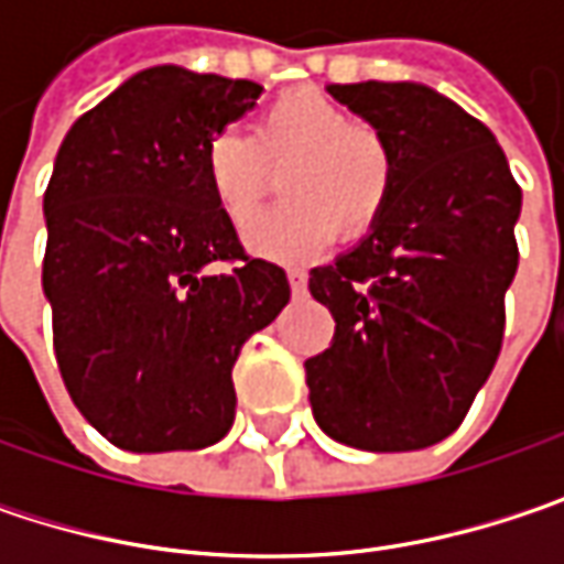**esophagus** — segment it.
<instances>
[{"instance_id":"obj_1","label":"esophagus","mask_w":564,"mask_h":564,"mask_svg":"<svg viewBox=\"0 0 564 564\" xmlns=\"http://www.w3.org/2000/svg\"><path fill=\"white\" fill-rule=\"evenodd\" d=\"M289 285L294 294L307 292V272L304 270H289Z\"/></svg>"}]
</instances>
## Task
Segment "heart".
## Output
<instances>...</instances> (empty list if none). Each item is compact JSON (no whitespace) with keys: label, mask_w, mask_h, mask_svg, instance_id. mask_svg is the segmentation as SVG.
<instances>
[{"label":"heart","mask_w":564,"mask_h":564,"mask_svg":"<svg viewBox=\"0 0 564 564\" xmlns=\"http://www.w3.org/2000/svg\"><path fill=\"white\" fill-rule=\"evenodd\" d=\"M289 204L263 213L245 231L248 248L267 260L304 263L338 238L370 235L389 209L395 153L377 128L360 124L323 94L279 97L253 124V134L223 128L206 141V185L235 226H245L267 200L272 172H285Z\"/></svg>","instance_id":"b5f03b06"}]
</instances>
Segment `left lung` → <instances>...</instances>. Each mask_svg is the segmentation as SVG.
<instances>
[{
    "label": "left lung",
    "mask_w": 564,
    "mask_h": 564,
    "mask_svg": "<svg viewBox=\"0 0 564 564\" xmlns=\"http://www.w3.org/2000/svg\"><path fill=\"white\" fill-rule=\"evenodd\" d=\"M395 153L389 209L358 248L311 270L336 319L304 364L326 436L367 452L440 443L492 373L518 270L521 187L484 121L414 80L329 84Z\"/></svg>",
    "instance_id": "8db88e82"
}]
</instances>
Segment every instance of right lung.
Returning <instances> with one entry per match:
<instances>
[{
    "mask_svg": "<svg viewBox=\"0 0 564 564\" xmlns=\"http://www.w3.org/2000/svg\"><path fill=\"white\" fill-rule=\"evenodd\" d=\"M260 94L253 80L156 65L58 147L43 197L55 360L77 411L119 448L219 443L238 351L292 297L285 270L250 260L206 185V141Z\"/></svg>",
    "mask_w": 564,
    "mask_h": 564,
    "instance_id": "1",
    "label": "right lung"
}]
</instances>
